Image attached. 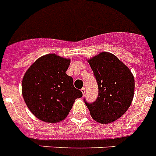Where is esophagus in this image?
Instances as JSON below:
<instances>
[{"label": "esophagus", "instance_id": "1", "mask_svg": "<svg viewBox=\"0 0 156 156\" xmlns=\"http://www.w3.org/2000/svg\"><path fill=\"white\" fill-rule=\"evenodd\" d=\"M81 92H82V94H85V88H84V87H83V88L81 89Z\"/></svg>", "mask_w": 156, "mask_h": 156}]
</instances>
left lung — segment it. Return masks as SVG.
I'll return each instance as SVG.
<instances>
[{
	"label": "left lung",
	"mask_w": 156,
	"mask_h": 156,
	"mask_svg": "<svg viewBox=\"0 0 156 156\" xmlns=\"http://www.w3.org/2000/svg\"><path fill=\"white\" fill-rule=\"evenodd\" d=\"M87 62L98 83V95L93 103L85 102L86 106L95 122L111 123L121 118L131 105L134 76L122 61L108 52H101Z\"/></svg>",
	"instance_id": "8db88e82"
}]
</instances>
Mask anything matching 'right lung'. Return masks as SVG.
<instances>
[{
  "mask_svg": "<svg viewBox=\"0 0 156 156\" xmlns=\"http://www.w3.org/2000/svg\"><path fill=\"white\" fill-rule=\"evenodd\" d=\"M71 60L49 54L37 59L25 73L22 94L30 111L38 119L57 123L65 119L82 92L66 74Z\"/></svg>",
  "mask_w": 156,
  "mask_h": 156,
  "instance_id": "right-lung-1",
  "label": "right lung"
}]
</instances>
